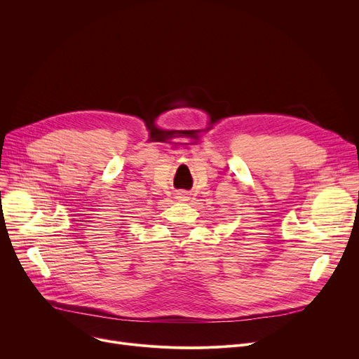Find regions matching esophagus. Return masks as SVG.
<instances>
[{
    "instance_id": "1",
    "label": "esophagus",
    "mask_w": 359,
    "mask_h": 359,
    "mask_svg": "<svg viewBox=\"0 0 359 359\" xmlns=\"http://www.w3.org/2000/svg\"><path fill=\"white\" fill-rule=\"evenodd\" d=\"M176 198H177L179 201H187V198H189V196H187V194H186V192H179Z\"/></svg>"
}]
</instances>
